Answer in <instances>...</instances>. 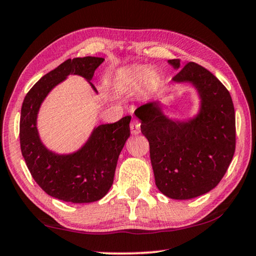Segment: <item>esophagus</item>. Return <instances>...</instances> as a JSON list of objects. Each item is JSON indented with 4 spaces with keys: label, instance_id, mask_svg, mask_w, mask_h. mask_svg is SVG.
Instances as JSON below:
<instances>
[{
    "label": "esophagus",
    "instance_id": "obj_1",
    "mask_svg": "<svg viewBox=\"0 0 256 256\" xmlns=\"http://www.w3.org/2000/svg\"><path fill=\"white\" fill-rule=\"evenodd\" d=\"M140 126H141L140 120L134 118L132 122H131V125H130V128H131V133L132 134H138V133H140Z\"/></svg>",
    "mask_w": 256,
    "mask_h": 256
}]
</instances>
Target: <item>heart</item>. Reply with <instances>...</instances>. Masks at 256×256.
I'll use <instances>...</instances> for the list:
<instances>
[{"label":"heart","instance_id":"b5f03b06","mask_svg":"<svg viewBox=\"0 0 256 256\" xmlns=\"http://www.w3.org/2000/svg\"><path fill=\"white\" fill-rule=\"evenodd\" d=\"M122 76L128 81L132 86H141L146 82L149 89H156L160 82V76L156 71H150L148 66H136L128 68L122 73Z\"/></svg>","mask_w":256,"mask_h":256}]
</instances>
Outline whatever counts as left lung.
Returning a JSON list of instances; mask_svg holds the SVG:
<instances>
[{
    "label": "left lung",
    "mask_w": 256,
    "mask_h": 256,
    "mask_svg": "<svg viewBox=\"0 0 256 256\" xmlns=\"http://www.w3.org/2000/svg\"><path fill=\"white\" fill-rule=\"evenodd\" d=\"M168 63L180 68V60ZM190 82L201 98L196 118L178 122L162 114L158 102L136 108L141 132L148 138L156 185L164 196L188 200L214 188L235 154L236 120L230 94L198 64L188 62L172 78Z\"/></svg>",
    "instance_id": "8db88e82"
}]
</instances>
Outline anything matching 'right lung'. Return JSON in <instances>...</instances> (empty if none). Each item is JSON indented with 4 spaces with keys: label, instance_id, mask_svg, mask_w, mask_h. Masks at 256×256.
<instances>
[{
    "label": "right lung",
    "instance_id": "add662e5",
    "mask_svg": "<svg viewBox=\"0 0 256 256\" xmlns=\"http://www.w3.org/2000/svg\"><path fill=\"white\" fill-rule=\"evenodd\" d=\"M102 58L66 60L36 82L26 94L20 118V146L26 164L34 182L48 196L72 203L100 200L114 182L118 156L130 136L131 116L94 130L80 150L58 154L42 144L37 131V114L47 94L68 76L78 74L90 82Z\"/></svg>",
    "mask_w": 256,
    "mask_h": 256
}]
</instances>
